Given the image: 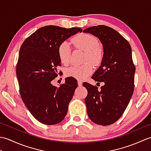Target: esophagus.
<instances>
[{"instance_id":"obj_1","label":"esophagus","mask_w":151,"mask_h":151,"mask_svg":"<svg viewBox=\"0 0 151 151\" xmlns=\"http://www.w3.org/2000/svg\"><path fill=\"white\" fill-rule=\"evenodd\" d=\"M78 86H82V82L81 81H80V80H78Z\"/></svg>"}]
</instances>
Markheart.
Returning <instances> with one entry per match:
<instances>
[{"label": "heart", "mask_w": 151, "mask_h": 151, "mask_svg": "<svg viewBox=\"0 0 151 151\" xmlns=\"http://www.w3.org/2000/svg\"><path fill=\"white\" fill-rule=\"evenodd\" d=\"M72 42L77 49H81L86 53L85 62H89L93 64L100 63L103 57V50L99 46V41L95 37L88 34H79L74 37ZM59 58L64 65L69 63L71 49L67 41H63L58 49ZM93 72L91 64L86 63L83 65L72 66L67 69L65 74L67 76L76 79H83L90 75Z\"/></svg>", "instance_id": "1"}]
</instances>
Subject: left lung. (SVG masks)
Listing matches in <instances>:
<instances>
[{
    "label": "left lung",
    "mask_w": 151,
    "mask_h": 151,
    "mask_svg": "<svg viewBox=\"0 0 151 151\" xmlns=\"http://www.w3.org/2000/svg\"><path fill=\"white\" fill-rule=\"evenodd\" d=\"M84 33L97 37L103 47L101 65L91 78L104 82L97 86L84 82L87 114L95 124L107 126L114 123L126 110L133 95L136 68L129 43L113 28L99 25L86 28Z\"/></svg>",
    "instance_id": "obj_1"
}]
</instances>
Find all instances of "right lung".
Returning a JSON list of instances; mask_svg holds the SVG:
<instances>
[{"mask_svg":"<svg viewBox=\"0 0 151 151\" xmlns=\"http://www.w3.org/2000/svg\"><path fill=\"white\" fill-rule=\"evenodd\" d=\"M82 31L81 28L43 27L27 38L19 50L16 75L22 100L41 123H60L67 113L77 81L67 77L59 88L51 82L58 76V67L61 66L59 45Z\"/></svg>","mask_w":151,"mask_h":151,"instance_id":"add662e5","label":"right lung"}]
</instances>
